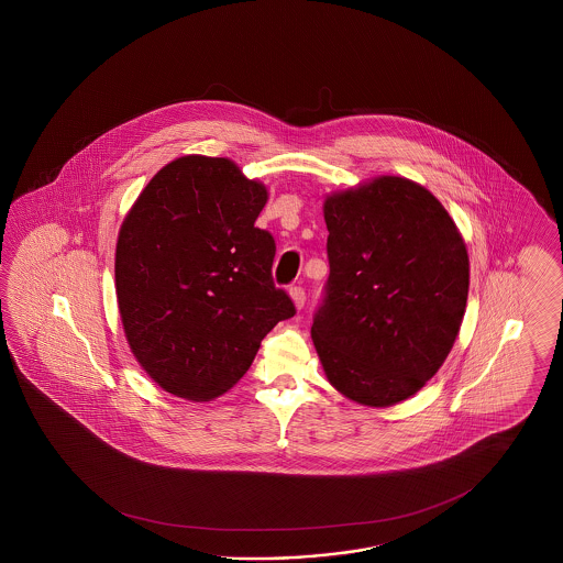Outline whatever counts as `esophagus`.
I'll use <instances>...</instances> for the list:
<instances>
[{
	"label": "esophagus",
	"mask_w": 563,
	"mask_h": 563,
	"mask_svg": "<svg viewBox=\"0 0 563 563\" xmlns=\"http://www.w3.org/2000/svg\"><path fill=\"white\" fill-rule=\"evenodd\" d=\"M290 299L297 309L306 306V289L303 287H290Z\"/></svg>",
	"instance_id": "obj_1"
}]
</instances>
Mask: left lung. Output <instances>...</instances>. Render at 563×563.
Wrapping results in <instances>:
<instances>
[{
    "instance_id": "1",
    "label": "left lung",
    "mask_w": 563,
    "mask_h": 563,
    "mask_svg": "<svg viewBox=\"0 0 563 563\" xmlns=\"http://www.w3.org/2000/svg\"><path fill=\"white\" fill-rule=\"evenodd\" d=\"M324 299L311 339L328 382L365 407L419 393L459 336L468 254L440 200L382 175L328 196Z\"/></svg>"
}]
</instances>
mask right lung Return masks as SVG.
<instances>
[{
	"label": "right lung",
	"mask_w": 563,
	"mask_h": 563,
	"mask_svg": "<svg viewBox=\"0 0 563 563\" xmlns=\"http://www.w3.org/2000/svg\"><path fill=\"white\" fill-rule=\"evenodd\" d=\"M268 191L229 158L189 154L154 175L123 219L115 289L130 349L179 398L212 400L295 316L276 289L274 238L254 227Z\"/></svg>",
	"instance_id": "1"
}]
</instances>
